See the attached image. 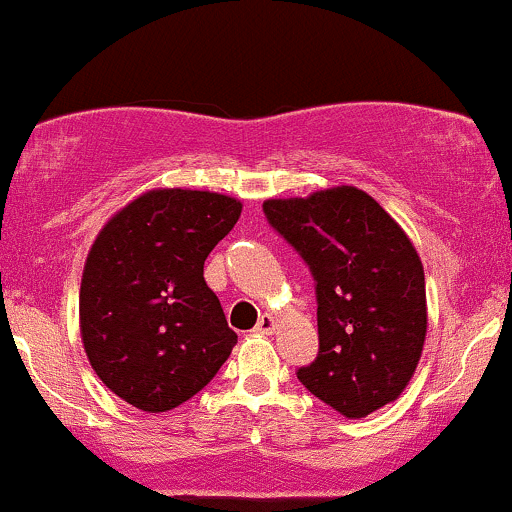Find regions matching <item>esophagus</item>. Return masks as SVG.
<instances>
[{
  "mask_svg": "<svg viewBox=\"0 0 512 512\" xmlns=\"http://www.w3.org/2000/svg\"><path fill=\"white\" fill-rule=\"evenodd\" d=\"M276 330V320L272 315H267L264 313L260 320H257V327H255V332H260V334H272Z\"/></svg>",
  "mask_w": 512,
  "mask_h": 512,
  "instance_id": "obj_1",
  "label": "esophagus"
}]
</instances>
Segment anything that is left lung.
I'll use <instances>...</instances> for the list:
<instances>
[{
	"mask_svg": "<svg viewBox=\"0 0 512 512\" xmlns=\"http://www.w3.org/2000/svg\"><path fill=\"white\" fill-rule=\"evenodd\" d=\"M262 211L315 281L320 349L298 380L349 419L397 399L426 339L424 267L407 233L346 185L267 199Z\"/></svg>",
	"mask_w": 512,
	"mask_h": 512,
	"instance_id": "left-lung-1",
	"label": "left lung"
}]
</instances>
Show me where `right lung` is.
Returning <instances> with one entry per match:
<instances>
[{"label":"right lung","instance_id":"right-lung-1","mask_svg":"<svg viewBox=\"0 0 512 512\" xmlns=\"http://www.w3.org/2000/svg\"><path fill=\"white\" fill-rule=\"evenodd\" d=\"M216 192H146L105 223L84 267L81 339L98 378L142 411L195 397L238 334L204 281V260L240 216Z\"/></svg>","mask_w":512,"mask_h":512}]
</instances>
